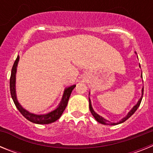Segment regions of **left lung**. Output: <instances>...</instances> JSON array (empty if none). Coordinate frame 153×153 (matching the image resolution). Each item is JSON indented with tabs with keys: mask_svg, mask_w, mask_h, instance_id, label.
<instances>
[{
	"mask_svg": "<svg viewBox=\"0 0 153 153\" xmlns=\"http://www.w3.org/2000/svg\"><path fill=\"white\" fill-rule=\"evenodd\" d=\"M141 77H143V76H141ZM143 88L142 89V97H140V99L139 100V101H138V102L136 103V106H133V108H132V109H131L130 111L128 113V114L126 115V117H125L124 118H123L122 120H120V122L118 123H110L109 121V120H106V119H104L103 117H100V115L97 114V113H95L94 112V110H93V107H92V105H91V101H90V99L89 98V102H90V104H89V106H90V112H91L92 115L93 116V117L95 118V120H97V122L100 123H102V124H104V125H117V124H120V123H122L125 122L126 120H127L129 118V117L132 116L133 113H135V112L137 110V109L139 108V106H140V103H141V101H142V99H143Z\"/></svg>",
	"mask_w": 153,
	"mask_h": 153,
	"instance_id": "8db88e82",
	"label": "left lung"
}]
</instances>
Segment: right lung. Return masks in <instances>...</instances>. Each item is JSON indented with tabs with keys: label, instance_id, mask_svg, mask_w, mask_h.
I'll list each match as a JSON object with an SVG mask.
<instances>
[{
	"label": "right lung",
	"instance_id": "add662e5",
	"mask_svg": "<svg viewBox=\"0 0 153 153\" xmlns=\"http://www.w3.org/2000/svg\"><path fill=\"white\" fill-rule=\"evenodd\" d=\"M19 59L20 56H17V59L14 61V63L13 65L11 70V74H10V95H11L13 101L15 104L16 107L17 108L20 113L24 116L25 118L27 120L30 121V122L36 124H49L51 123L55 122L56 120L61 117L62 113L65 110L66 107L68 103L69 98L70 97V94L72 93L73 90L75 88L76 85H73L70 86L67 88L65 89L64 93H63V97H62L61 102H60L59 106H57L56 109L50 112L47 114L44 115H36L31 113L26 110L25 109L21 106V105L18 102L17 99V96H16V88H15V83H16V73H17V63H18Z\"/></svg>",
	"mask_w": 153,
	"mask_h": 153
}]
</instances>
